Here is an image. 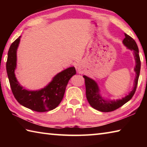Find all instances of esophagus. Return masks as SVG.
Masks as SVG:
<instances>
[{"label": "esophagus", "instance_id": "obj_1", "mask_svg": "<svg viewBox=\"0 0 147 147\" xmlns=\"http://www.w3.org/2000/svg\"><path fill=\"white\" fill-rule=\"evenodd\" d=\"M76 70L78 71L79 73H80V72H81V67L80 65H77L76 67Z\"/></svg>", "mask_w": 147, "mask_h": 147}]
</instances>
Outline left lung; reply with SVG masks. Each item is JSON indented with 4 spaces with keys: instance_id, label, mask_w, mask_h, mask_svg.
I'll return each mask as SVG.
<instances>
[{
    "instance_id": "1",
    "label": "left lung",
    "mask_w": 147,
    "mask_h": 147,
    "mask_svg": "<svg viewBox=\"0 0 147 147\" xmlns=\"http://www.w3.org/2000/svg\"><path fill=\"white\" fill-rule=\"evenodd\" d=\"M124 36H125V38L123 39V43L124 45L127 47L128 49L134 51V57H135L136 62V67L134 69V70L136 72V78L135 79L134 88L133 90L128 94V95L126 96L125 97L122 99L117 100H104L99 94L98 87L95 82L88 76H83L84 80H85L86 98L88 99V102L93 108L96 110L102 111V112H110V111H113L120 108L132 98L136 91L141 69V61L140 58H139V49L136 42L132 38H131L130 36L126 34H124Z\"/></svg>"
}]
</instances>
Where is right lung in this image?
<instances>
[{
    "mask_svg": "<svg viewBox=\"0 0 147 147\" xmlns=\"http://www.w3.org/2000/svg\"><path fill=\"white\" fill-rule=\"evenodd\" d=\"M20 38L11 43L6 61V71L14 97L20 104L35 111L45 112L52 110L61 102L69 80L76 74V69L73 67L61 71L54 77L48 86L41 90L32 91L23 89L19 85L14 73Z\"/></svg>",
    "mask_w": 147,
    "mask_h": 147,
    "instance_id": "right-lung-1",
    "label": "right lung"
}]
</instances>
